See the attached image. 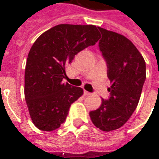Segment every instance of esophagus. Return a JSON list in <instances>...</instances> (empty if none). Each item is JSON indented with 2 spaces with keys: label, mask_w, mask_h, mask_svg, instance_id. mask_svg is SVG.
Masks as SVG:
<instances>
[{
  "label": "esophagus",
  "mask_w": 159,
  "mask_h": 159,
  "mask_svg": "<svg viewBox=\"0 0 159 159\" xmlns=\"http://www.w3.org/2000/svg\"><path fill=\"white\" fill-rule=\"evenodd\" d=\"M90 94H91L90 92H88L86 90H84V95H90Z\"/></svg>",
  "instance_id": "obj_1"
}]
</instances>
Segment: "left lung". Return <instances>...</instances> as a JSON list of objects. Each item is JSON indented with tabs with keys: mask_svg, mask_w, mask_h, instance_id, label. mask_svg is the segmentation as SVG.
<instances>
[{
	"mask_svg": "<svg viewBox=\"0 0 159 159\" xmlns=\"http://www.w3.org/2000/svg\"><path fill=\"white\" fill-rule=\"evenodd\" d=\"M102 35L100 52L111 83L109 100L102 99L98 109L89 112L92 123L103 131L119 129L136 109L146 80V62L136 47L118 33L98 27Z\"/></svg>",
	"mask_w": 159,
	"mask_h": 159,
	"instance_id": "1",
	"label": "left lung"
}]
</instances>
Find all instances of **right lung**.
Here are the masks:
<instances>
[{
    "mask_svg": "<svg viewBox=\"0 0 159 159\" xmlns=\"http://www.w3.org/2000/svg\"><path fill=\"white\" fill-rule=\"evenodd\" d=\"M95 25H59L36 39L30 50L25 72V97L36 128L52 131L60 127L70 105L83 95L79 87L63 83L66 68L80 51L96 43Z\"/></svg>",
    "mask_w": 159,
    "mask_h": 159,
    "instance_id": "add662e5",
    "label": "right lung"
}]
</instances>
